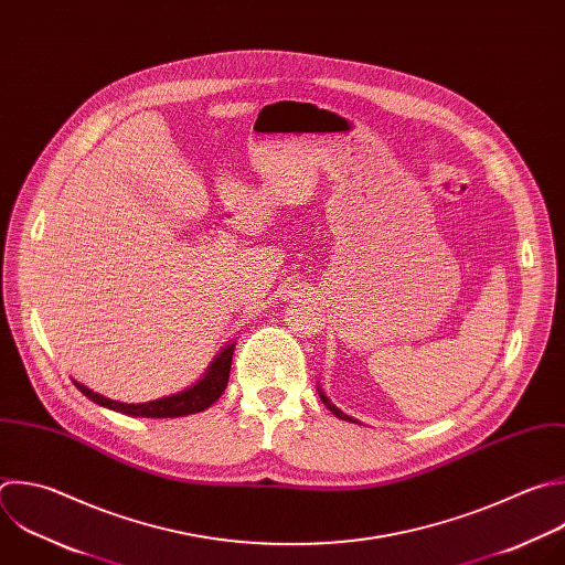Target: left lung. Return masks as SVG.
<instances>
[{"instance_id": "8db88e82", "label": "left lung", "mask_w": 565, "mask_h": 565, "mask_svg": "<svg viewBox=\"0 0 565 565\" xmlns=\"http://www.w3.org/2000/svg\"><path fill=\"white\" fill-rule=\"evenodd\" d=\"M317 393H319V397H321V402H323V404H326V408H328V411H330V413H332V415H334V417H339V419H343V422H350V424H359V422H356V419H352V417H348V415H345V413H341V411H339V408H337V406H334V404H332V402H330V399H328V397H326V395H323V391H321V388H319V386H317Z\"/></svg>"}]
</instances>
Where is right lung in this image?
<instances>
[{
	"label": "right lung",
	"mask_w": 565,
	"mask_h": 565,
	"mask_svg": "<svg viewBox=\"0 0 565 565\" xmlns=\"http://www.w3.org/2000/svg\"><path fill=\"white\" fill-rule=\"evenodd\" d=\"M235 343H237V341L226 343V345L215 354V359L211 361L209 370L204 372V377H202L198 384L188 386L185 391H179V393H174V395L154 399V402H146V404H124V402L108 399V397H104V395H99V393H93L90 388H86L84 384H79V382H75V380H73V384H75V386L79 388V393L86 395L90 402L99 404L102 408H108V411L128 415V417L172 419V417L195 415V413H202V411L211 408V406L222 397V393L226 391L228 377H231V361H233Z\"/></svg>",
	"instance_id": "1"
}]
</instances>
